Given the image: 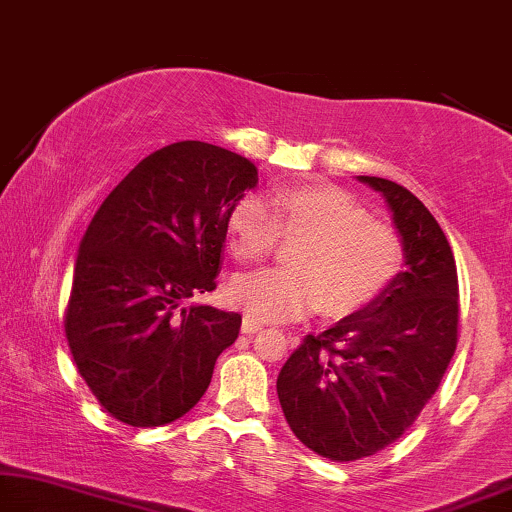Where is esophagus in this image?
<instances>
[{
    "label": "esophagus",
    "mask_w": 512,
    "mask_h": 512,
    "mask_svg": "<svg viewBox=\"0 0 512 512\" xmlns=\"http://www.w3.org/2000/svg\"><path fill=\"white\" fill-rule=\"evenodd\" d=\"M262 327H264L262 322L255 320V318H250V315H246V318H243V325H241L243 334H255V331H259Z\"/></svg>",
    "instance_id": "34e87169"
}]
</instances>
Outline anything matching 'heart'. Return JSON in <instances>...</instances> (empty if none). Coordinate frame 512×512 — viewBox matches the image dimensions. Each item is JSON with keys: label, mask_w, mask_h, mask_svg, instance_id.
<instances>
[{"label": "heart", "mask_w": 512, "mask_h": 512, "mask_svg": "<svg viewBox=\"0 0 512 512\" xmlns=\"http://www.w3.org/2000/svg\"><path fill=\"white\" fill-rule=\"evenodd\" d=\"M271 211L255 197L227 213L236 259L262 262L278 241H294L290 269L236 278L229 297L255 320H290L318 311L345 318L369 308L403 269L406 246L397 229L371 218L369 208L331 183L278 185Z\"/></svg>", "instance_id": "heart-1"}]
</instances>
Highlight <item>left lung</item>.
<instances>
[{"label":"left lung","instance_id":"left-lung-1","mask_svg":"<svg viewBox=\"0 0 512 512\" xmlns=\"http://www.w3.org/2000/svg\"><path fill=\"white\" fill-rule=\"evenodd\" d=\"M359 181L390 204L408 269L369 308L308 334L276 383L294 436L331 462L401 438L441 385L459 336L457 264L441 225L406 187Z\"/></svg>","mask_w":512,"mask_h":512}]
</instances>
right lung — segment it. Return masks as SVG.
<instances>
[{"instance_id":"obj_1","label":"right lung","mask_w":512,"mask_h":512,"mask_svg":"<svg viewBox=\"0 0 512 512\" xmlns=\"http://www.w3.org/2000/svg\"><path fill=\"white\" fill-rule=\"evenodd\" d=\"M255 185L246 157L171 143L136 164L92 218L64 331L78 373L118 422L162 427L211 385L241 315L181 304L215 290L227 213Z\"/></svg>"}]
</instances>
